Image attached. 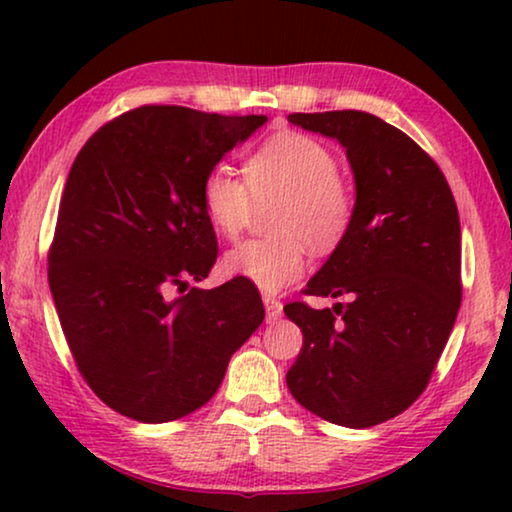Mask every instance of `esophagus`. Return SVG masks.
Returning a JSON list of instances; mask_svg holds the SVG:
<instances>
[{
  "label": "esophagus",
  "mask_w": 512,
  "mask_h": 512,
  "mask_svg": "<svg viewBox=\"0 0 512 512\" xmlns=\"http://www.w3.org/2000/svg\"><path fill=\"white\" fill-rule=\"evenodd\" d=\"M263 305H265V314H268V321H277L282 317V303L272 296H263Z\"/></svg>",
  "instance_id": "1"
}]
</instances>
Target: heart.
<instances>
[{
	"instance_id": "b5f03b06",
	"label": "heart",
	"mask_w": 512,
	"mask_h": 512,
	"mask_svg": "<svg viewBox=\"0 0 512 512\" xmlns=\"http://www.w3.org/2000/svg\"><path fill=\"white\" fill-rule=\"evenodd\" d=\"M277 198L270 216L272 237L230 249L223 265L263 291H282L307 268V247L328 254L345 240L354 216V198L338 177L328 146L303 132H279L244 160V181L216 167L202 181V209L223 237L247 226L251 205Z\"/></svg>"
}]
</instances>
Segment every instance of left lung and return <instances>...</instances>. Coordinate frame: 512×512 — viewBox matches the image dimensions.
<instances>
[{
	"label": "left lung",
	"mask_w": 512,
	"mask_h": 512,
	"mask_svg": "<svg viewBox=\"0 0 512 512\" xmlns=\"http://www.w3.org/2000/svg\"><path fill=\"white\" fill-rule=\"evenodd\" d=\"M335 139L354 174L349 230L307 296L289 303L303 349L286 373L293 398L326 422L368 429L417 401L461 305V226L440 167L394 125L366 111L291 114Z\"/></svg>",
	"instance_id": "8db88e82"
}]
</instances>
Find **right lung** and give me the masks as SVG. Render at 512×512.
<instances>
[{"instance_id": "obj_1", "label": "right lung", "mask_w": 512, "mask_h": 512, "mask_svg": "<svg viewBox=\"0 0 512 512\" xmlns=\"http://www.w3.org/2000/svg\"><path fill=\"white\" fill-rule=\"evenodd\" d=\"M265 116L139 107L83 144L60 200L48 284L88 387L121 415L163 424L221 387L263 324L247 279L193 286L216 263L202 181Z\"/></svg>"}]
</instances>
